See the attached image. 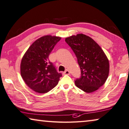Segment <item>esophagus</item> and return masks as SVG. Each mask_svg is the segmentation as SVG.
Listing matches in <instances>:
<instances>
[{
    "label": "esophagus",
    "instance_id": "obj_1",
    "mask_svg": "<svg viewBox=\"0 0 129 129\" xmlns=\"http://www.w3.org/2000/svg\"><path fill=\"white\" fill-rule=\"evenodd\" d=\"M64 74L66 75H70V72H69L68 70H67L64 72Z\"/></svg>",
    "mask_w": 129,
    "mask_h": 129
}]
</instances>
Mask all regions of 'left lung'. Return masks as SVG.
<instances>
[{"instance_id": "obj_1", "label": "left lung", "mask_w": 129, "mask_h": 129, "mask_svg": "<svg viewBox=\"0 0 129 129\" xmlns=\"http://www.w3.org/2000/svg\"><path fill=\"white\" fill-rule=\"evenodd\" d=\"M65 42L75 53L81 69L76 86L87 93L98 90L109 74V61L105 52L92 38L83 34L67 37Z\"/></svg>"}]
</instances>
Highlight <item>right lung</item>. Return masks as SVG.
Instances as JSON below:
<instances>
[{
	"label": "right lung",
	"mask_w": 129,
	"mask_h": 129,
	"mask_svg": "<svg viewBox=\"0 0 129 129\" xmlns=\"http://www.w3.org/2000/svg\"><path fill=\"white\" fill-rule=\"evenodd\" d=\"M61 38L50 35L43 36L33 43L22 57L20 75L26 85L36 92L50 91L62 76L49 60V56Z\"/></svg>",
	"instance_id": "obj_1"
}]
</instances>
